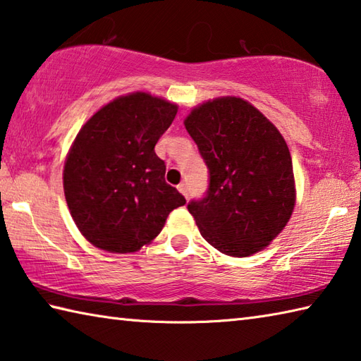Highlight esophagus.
Here are the masks:
<instances>
[{
    "label": "esophagus",
    "mask_w": 361,
    "mask_h": 361,
    "mask_svg": "<svg viewBox=\"0 0 361 361\" xmlns=\"http://www.w3.org/2000/svg\"><path fill=\"white\" fill-rule=\"evenodd\" d=\"M178 190L183 196H185V198H188V188H187V183L185 182H180L179 185H178Z\"/></svg>",
    "instance_id": "34e87169"
}]
</instances>
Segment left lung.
<instances>
[{"label": "left lung", "mask_w": 361, "mask_h": 361, "mask_svg": "<svg viewBox=\"0 0 361 361\" xmlns=\"http://www.w3.org/2000/svg\"><path fill=\"white\" fill-rule=\"evenodd\" d=\"M209 169V188L188 202L201 235L214 248L247 257L286 226L295 204L294 171L278 128L239 97L196 106L185 119Z\"/></svg>", "instance_id": "obj_1"}]
</instances>
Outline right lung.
Instances as JSON below:
<instances>
[{"label":"right lung","instance_id":"right-lung-1","mask_svg":"<svg viewBox=\"0 0 361 361\" xmlns=\"http://www.w3.org/2000/svg\"><path fill=\"white\" fill-rule=\"evenodd\" d=\"M178 105L146 92L118 97L81 127L64 165L71 215L94 247L133 253L154 240L185 198L165 182L154 147Z\"/></svg>","mask_w":361,"mask_h":361}]
</instances>
